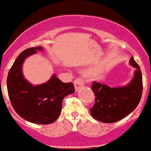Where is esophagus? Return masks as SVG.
<instances>
[{
    "label": "esophagus",
    "instance_id": "34e87169",
    "mask_svg": "<svg viewBox=\"0 0 151 151\" xmlns=\"http://www.w3.org/2000/svg\"><path fill=\"white\" fill-rule=\"evenodd\" d=\"M74 85H75V89L76 91H78L80 89L82 88L85 85V82L84 80L82 78H78L74 81Z\"/></svg>",
    "mask_w": 151,
    "mask_h": 151
}]
</instances>
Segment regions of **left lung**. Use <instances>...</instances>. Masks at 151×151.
Segmentation results:
<instances>
[{
    "label": "left lung",
    "mask_w": 151,
    "mask_h": 151,
    "mask_svg": "<svg viewBox=\"0 0 151 151\" xmlns=\"http://www.w3.org/2000/svg\"><path fill=\"white\" fill-rule=\"evenodd\" d=\"M129 63L135 68V71L126 86L111 88L105 84L93 82L91 88L95 102L90 110L93 118L104 123H113L127 116L137 107L143 91L142 75L133 57Z\"/></svg>",
    "instance_id": "obj_1"
}]
</instances>
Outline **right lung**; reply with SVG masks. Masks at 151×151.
Wrapping results in <instances>:
<instances>
[{"mask_svg":"<svg viewBox=\"0 0 151 151\" xmlns=\"http://www.w3.org/2000/svg\"><path fill=\"white\" fill-rule=\"evenodd\" d=\"M38 50L43 49L41 46L30 47L18 56L8 73L6 85L12 106L19 116L32 123L47 125L59 117L63 100L75 92V88L73 83H64L55 74L41 85H32L26 80L22 63Z\"/></svg>","mask_w":151,"mask_h":151,"instance_id":"obj_1","label":"right lung"}]
</instances>
